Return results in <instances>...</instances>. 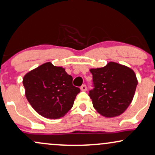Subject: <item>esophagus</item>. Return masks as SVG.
<instances>
[{
  "mask_svg": "<svg viewBox=\"0 0 155 155\" xmlns=\"http://www.w3.org/2000/svg\"><path fill=\"white\" fill-rule=\"evenodd\" d=\"M80 89H81L82 91H86L87 90V86H86V85H82Z\"/></svg>",
  "mask_w": 155,
  "mask_h": 155,
  "instance_id": "obj_1",
  "label": "esophagus"
}]
</instances>
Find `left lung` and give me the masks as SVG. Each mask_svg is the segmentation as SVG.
<instances>
[{
    "instance_id": "1",
    "label": "left lung",
    "mask_w": 155,
    "mask_h": 155,
    "mask_svg": "<svg viewBox=\"0 0 155 155\" xmlns=\"http://www.w3.org/2000/svg\"><path fill=\"white\" fill-rule=\"evenodd\" d=\"M89 71L94 86L89 91V97L97 112L107 118L124 113L132 102L138 84L134 71L113 61Z\"/></svg>"
}]
</instances>
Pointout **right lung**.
<instances>
[{
	"label": "right lung",
	"instance_id": "obj_1",
	"mask_svg": "<svg viewBox=\"0 0 155 155\" xmlns=\"http://www.w3.org/2000/svg\"><path fill=\"white\" fill-rule=\"evenodd\" d=\"M72 80L65 68L47 62L25 74L23 84L27 100L37 113L47 119H58L72 108L80 92Z\"/></svg>",
	"mask_w": 155,
	"mask_h": 155
}]
</instances>
